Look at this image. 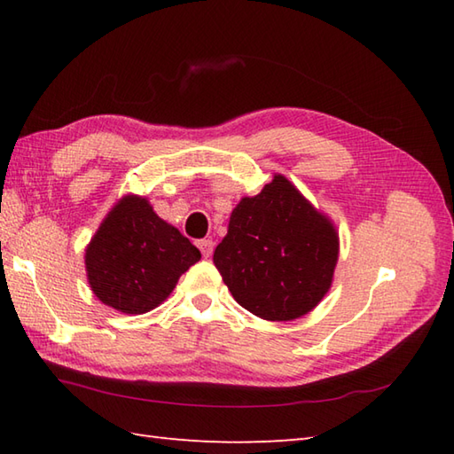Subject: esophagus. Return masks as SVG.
<instances>
[{"label": "esophagus", "mask_w": 454, "mask_h": 454, "mask_svg": "<svg viewBox=\"0 0 454 454\" xmlns=\"http://www.w3.org/2000/svg\"><path fill=\"white\" fill-rule=\"evenodd\" d=\"M214 247H215V243L211 239H201V240H198V248L201 251V254L203 256H211V253H214Z\"/></svg>", "instance_id": "esophagus-1"}]
</instances>
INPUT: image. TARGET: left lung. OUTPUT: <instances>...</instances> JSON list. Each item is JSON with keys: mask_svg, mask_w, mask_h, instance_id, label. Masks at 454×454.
Wrapping results in <instances>:
<instances>
[{"mask_svg": "<svg viewBox=\"0 0 454 454\" xmlns=\"http://www.w3.org/2000/svg\"><path fill=\"white\" fill-rule=\"evenodd\" d=\"M337 256L331 221L278 174L239 201L214 264L239 305L268 321H292L327 294Z\"/></svg>", "mask_w": 454, "mask_h": 454, "instance_id": "8db88e82", "label": "left lung"}]
</instances>
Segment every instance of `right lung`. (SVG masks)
Here are the masks:
<instances>
[{
  "label": "right lung",
  "mask_w": 454,
  "mask_h": 454,
  "mask_svg": "<svg viewBox=\"0 0 454 454\" xmlns=\"http://www.w3.org/2000/svg\"><path fill=\"white\" fill-rule=\"evenodd\" d=\"M201 253L154 214L145 198L127 196L109 211L86 251L91 290L109 308L145 313L168 298Z\"/></svg>",
  "instance_id": "right-lung-1"
}]
</instances>
